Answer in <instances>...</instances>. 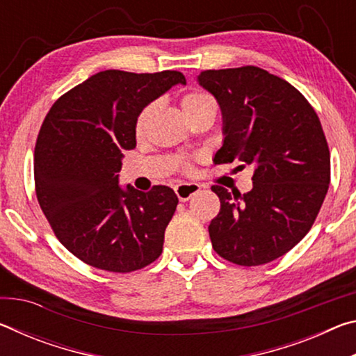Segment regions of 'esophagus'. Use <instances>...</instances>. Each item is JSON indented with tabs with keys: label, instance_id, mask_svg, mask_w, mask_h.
Returning <instances> with one entry per match:
<instances>
[{
	"label": "esophagus",
	"instance_id": "obj_1",
	"mask_svg": "<svg viewBox=\"0 0 356 356\" xmlns=\"http://www.w3.org/2000/svg\"><path fill=\"white\" fill-rule=\"evenodd\" d=\"M174 191L180 201H188L193 195L201 191V186L197 184H179Z\"/></svg>",
	"mask_w": 356,
	"mask_h": 356
}]
</instances>
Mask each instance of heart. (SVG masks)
Wrapping results in <instances>:
<instances>
[{
    "label": "heart",
    "mask_w": 356,
    "mask_h": 356,
    "mask_svg": "<svg viewBox=\"0 0 356 356\" xmlns=\"http://www.w3.org/2000/svg\"><path fill=\"white\" fill-rule=\"evenodd\" d=\"M180 105H182V110L185 113V116L188 119L195 118V116H197V114H201V113L207 111V110H215L213 99L206 92L185 94L182 100H180ZM150 113H152V105H147L146 108H143L141 113L138 114L136 125H135L138 135H141L144 129H146L147 120L150 118Z\"/></svg>",
    "instance_id": "1"
}]
</instances>
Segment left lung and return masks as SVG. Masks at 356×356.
<instances>
[{
	"instance_id": "obj_1",
	"label": "left lung",
	"mask_w": 356,
	"mask_h": 356,
	"mask_svg": "<svg viewBox=\"0 0 356 356\" xmlns=\"http://www.w3.org/2000/svg\"><path fill=\"white\" fill-rule=\"evenodd\" d=\"M197 83L222 116L225 138L213 161L254 170L243 195L212 186L221 202L209 226L213 250L245 267L272 262L309 232L328 191L330 150L321 120L291 83L254 65L204 70Z\"/></svg>"
}]
</instances>
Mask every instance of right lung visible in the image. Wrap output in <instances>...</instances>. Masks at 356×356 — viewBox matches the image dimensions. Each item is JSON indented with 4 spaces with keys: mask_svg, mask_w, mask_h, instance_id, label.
Listing matches in <instances>:
<instances>
[{
    "mask_svg": "<svg viewBox=\"0 0 356 356\" xmlns=\"http://www.w3.org/2000/svg\"><path fill=\"white\" fill-rule=\"evenodd\" d=\"M185 83L176 70H104L48 111L34 150L35 195L59 242L91 267L129 273L163 251L176 193L165 185L122 188L118 172L124 150L136 147L138 114Z\"/></svg>",
    "mask_w": 356,
    "mask_h": 356,
    "instance_id": "obj_1",
    "label": "right lung"
}]
</instances>
